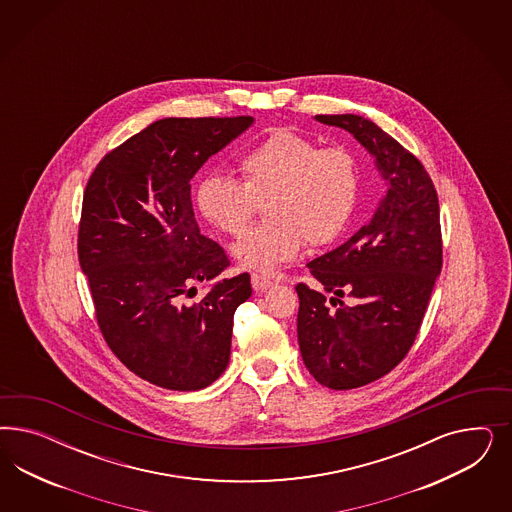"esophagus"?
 <instances>
[{
    "label": "esophagus",
    "instance_id": "obj_1",
    "mask_svg": "<svg viewBox=\"0 0 512 512\" xmlns=\"http://www.w3.org/2000/svg\"><path fill=\"white\" fill-rule=\"evenodd\" d=\"M251 285H253V291H257V293H263L266 291L268 287H272L274 283L270 281V279L263 278V276H257V274H253L251 276Z\"/></svg>",
    "mask_w": 512,
    "mask_h": 512
}]
</instances>
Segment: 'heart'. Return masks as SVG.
<instances>
[{
    "mask_svg": "<svg viewBox=\"0 0 512 512\" xmlns=\"http://www.w3.org/2000/svg\"><path fill=\"white\" fill-rule=\"evenodd\" d=\"M240 172L242 182L202 178L195 202L201 216L229 236L244 233L259 204H266L270 223L233 246L234 259L257 274H274L295 261L308 242H334L357 210L360 165L347 146L319 148L306 135L278 129L240 159Z\"/></svg>",
    "mask_w": 512,
    "mask_h": 512,
    "instance_id": "b5f03b06",
    "label": "heart"
}]
</instances>
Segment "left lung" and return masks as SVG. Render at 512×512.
Listing matches in <instances>:
<instances>
[{
    "label": "left lung",
    "mask_w": 512,
    "mask_h": 512,
    "mask_svg": "<svg viewBox=\"0 0 512 512\" xmlns=\"http://www.w3.org/2000/svg\"><path fill=\"white\" fill-rule=\"evenodd\" d=\"M368 150L387 193L372 219L340 248L308 263L326 296L298 283L296 332L302 360L317 383L349 390L394 370L419 334L443 249L439 202L419 159L379 125L357 114H319ZM351 295L356 304L339 300ZM336 306V304H334Z\"/></svg>",
    "instance_id": "8db88e82"
}]
</instances>
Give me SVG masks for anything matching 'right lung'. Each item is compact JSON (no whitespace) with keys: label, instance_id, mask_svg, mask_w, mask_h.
<instances>
[{"label":"right lung","instance_id":"right-lung-1","mask_svg":"<svg viewBox=\"0 0 512 512\" xmlns=\"http://www.w3.org/2000/svg\"><path fill=\"white\" fill-rule=\"evenodd\" d=\"M236 118H163L95 167L82 201L78 261L112 353L140 379L201 390L225 372L233 317L251 296L249 274L221 279L199 302L197 283L229 259L201 234L191 178L253 125Z\"/></svg>","mask_w":512,"mask_h":512}]
</instances>
